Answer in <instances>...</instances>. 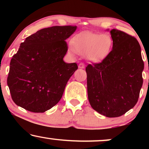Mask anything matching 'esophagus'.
Instances as JSON below:
<instances>
[{
	"label": "esophagus",
	"mask_w": 149,
	"mask_h": 149,
	"mask_svg": "<svg viewBox=\"0 0 149 149\" xmlns=\"http://www.w3.org/2000/svg\"><path fill=\"white\" fill-rule=\"evenodd\" d=\"M78 68L79 69H85V64L83 63H80L78 65Z\"/></svg>",
	"instance_id": "obj_1"
}]
</instances>
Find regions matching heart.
I'll use <instances>...</instances> for the list:
<instances>
[{
  "mask_svg": "<svg viewBox=\"0 0 149 149\" xmlns=\"http://www.w3.org/2000/svg\"><path fill=\"white\" fill-rule=\"evenodd\" d=\"M72 45L69 47L72 52H78L85 55L88 61L99 63L110 54L113 46V40L108 33H94L83 31L76 34L72 39Z\"/></svg>",
  "mask_w": 149,
  "mask_h": 149,
  "instance_id": "heart-1",
  "label": "heart"
}]
</instances>
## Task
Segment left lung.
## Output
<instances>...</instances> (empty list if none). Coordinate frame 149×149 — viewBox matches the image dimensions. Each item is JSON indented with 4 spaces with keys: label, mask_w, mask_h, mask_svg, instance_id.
Wrapping results in <instances>:
<instances>
[{
    "label": "left lung",
    "mask_w": 149,
    "mask_h": 149,
    "mask_svg": "<svg viewBox=\"0 0 149 149\" xmlns=\"http://www.w3.org/2000/svg\"><path fill=\"white\" fill-rule=\"evenodd\" d=\"M110 33L113 46L101 63L86 67L88 100L94 110L119 117L134 107L143 84L144 64L136 38L118 29Z\"/></svg>",
    "instance_id": "left-lung-1"
}]
</instances>
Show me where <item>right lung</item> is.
I'll list each match as a JSON object with an SVG mask.
<instances>
[{"mask_svg": "<svg viewBox=\"0 0 149 149\" xmlns=\"http://www.w3.org/2000/svg\"><path fill=\"white\" fill-rule=\"evenodd\" d=\"M77 26H55L38 31L20 44L10 64L7 83L12 99L19 107L43 113L61 100L76 63L64 62L65 40Z\"/></svg>", "mask_w": 149, "mask_h": 149, "instance_id": "add662e5", "label": "right lung"}]
</instances>
